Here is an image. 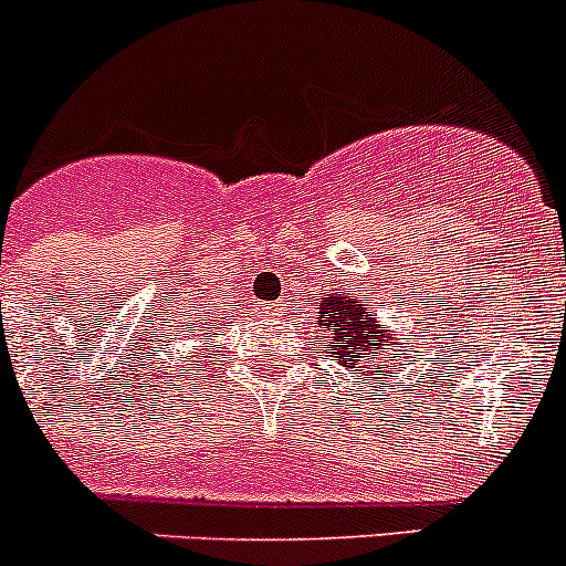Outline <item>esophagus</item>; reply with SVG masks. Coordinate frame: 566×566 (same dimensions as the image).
<instances>
[{"mask_svg":"<svg viewBox=\"0 0 566 566\" xmlns=\"http://www.w3.org/2000/svg\"><path fill=\"white\" fill-rule=\"evenodd\" d=\"M260 315L262 317H276L279 315V306L276 304H262L260 306Z\"/></svg>","mask_w":566,"mask_h":566,"instance_id":"34e87169","label":"esophagus"}]
</instances>
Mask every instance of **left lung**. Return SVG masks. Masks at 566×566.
Listing matches in <instances>:
<instances>
[{
  "mask_svg": "<svg viewBox=\"0 0 566 566\" xmlns=\"http://www.w3.org/2000/svg\"><path fill=\"white\" fill-rule=\"evenodd\" d=\"M317 325L325 331L323 345L331 358L356 378H361L364 369L391 373L402 361V353H394V336L380 328L378 317L356 295L334 293L319 301Z\"/></svg>",
  "mask_w": 566,
  "mask_h": 566,
  "instance_id": "1",
  "label": "left lung"
}]
</instances>
